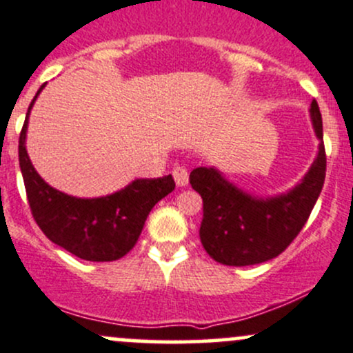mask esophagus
Listing matches in <instances>:
<instances>
[{"label": "esophagus", "instance_id": "34e87169", "mask_svg": "<svg viewBox=\"0 0 353 353\" xmlns=\"http://www.w3.org/2000/svg\"><path fill=\"white\" fill-rule=\"evenodd\" d=\"M172 176H174V181H176V184H177V186H179V188L186 186V184H188V181H189V174H188V169H186V167H183V165L174 167Z\"/></svg>", "mask_w": 353, "mask_h": 353}]
</instances>
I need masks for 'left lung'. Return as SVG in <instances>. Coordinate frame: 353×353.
<instances>
[{
    "label": "left lung",
    "mask_w": 353,
    "mask_h": 353,
    "mask_svg": "<svg viewBox=\"0 0 353 353\" xmlns=\"http://www.w3.org/2000/svg\"><path fill=\"white\" fill-rule=\"evenodd\" d=\"M311 121L320 139L318 155L301 183L274 198H255L226 181L214 167H196L189 183L203 198L199 239L211 259L223 265H254L283 254L314 208L326 174L323 121L311 103Z\"/></svg>",
    "instance_id": "left-lung-1"
}]
</instances>
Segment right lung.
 Listing matches in <instances>:
<instances>
[{"label": "right lung", "instance_id": "obj_1", "mask_svg": "<svg viewBox=\"0 0 353 353\" xmlns=\"http://www.w3.org/2000/svg\"><path fill=\"white\" fill-rule=\"evenodd\" d=\"M46 84L40 86L28 106L18 142V157L33 220L47 239L76 257L91 262H111L127 255L150 210L174 191L172 176L135 179L121 191L103 198H74L50 188L30 162L25 148L28 114Z\"/></svg>", "mask_w": 353, "mask_h": 353}]
</instances>
